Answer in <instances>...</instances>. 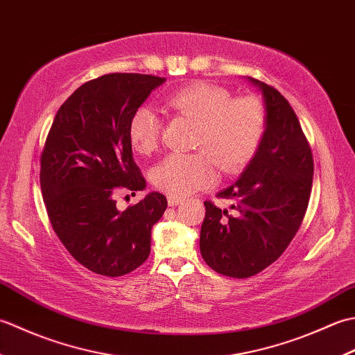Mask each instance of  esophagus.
Returning a JSON list of instances; mask_svg holds the SVG:
<instances>
[{
	"mask_svg": "<svg viewBox=\"0 0 355 355\" xmlns=\"http://www.w3.org/2000/svg\"><path fill=\"white\" fill-rule=\"evenodd\" d=\"M184 200L183 198H178V197H168V205L169 206H178L182 205Z\"/></svg>",
	"mask_w": 355,
	"mask_h": 355,
	"instance_id": "34e87169",
	"label": "esophagus"
}]
</instances>
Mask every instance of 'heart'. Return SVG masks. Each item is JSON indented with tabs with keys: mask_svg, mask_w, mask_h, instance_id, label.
Instances as JSON below:
<instances>
[{
	"mask_svg": "<svg viewBox=\"0 0 355 355\" xmlns=\"http://www.w3.org/2000/svg\"><path fill=\"white\" fill-rule=\"evenodd\" d=\"M166 110L197 122L195 145L206 150L172 154L153 171L157 189L184 198L216 182V164L223 172H236L252 160L262 139L266 114L253 96L232 97L227 89L207 82H193L166 99ZM162 120L148 107L134 112L128 139L135 153L150 155L160 143Z\"/></svg>",
	"mask_w": 355,
	"mask_h": 355,
	"instance_id": "1",
	"label": "heart"
}]
</instances>
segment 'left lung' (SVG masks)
<instances>
[{"label": "left lung", "instance_id": "8db88e82", "mask_svg": "<svg viewBox=\"0 0 355 355\" xmlns=\"http://www.w3.org/2000/svg\"><path fill=\"white\" fill-rule=\"evenodd\" d=\"M262 93L266 130L253 158L218 197L227 209L205 201L200 233L202 259L216 273L250 277L271 266L296 235L313 186V154L288 101L263 82L247 78Z\"/></svg>", "mask_w": 355, "mask_h": 355}]
</instances>
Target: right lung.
<instances>
[{
    "label": "right lung",
    "instance_id": "1",
    "mask_svg": "<svg viewBox=\"0 0 355 355\" xmlns=\"http://www.w3.org/2000/svg\"><path fill=\"white\" fill-rule=\"evenodd\" d=\"M164 78L111 73L85 82L58 110L41 155V191L51 227L93 273L117 277L148 259L150 230L168 201L150 192L120 212L114 195L146 187L128 125Z\"/></svg>",
    "mask_w": 355,
    "mask_h": 355
}]
</instances>
